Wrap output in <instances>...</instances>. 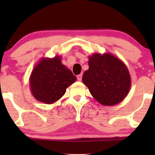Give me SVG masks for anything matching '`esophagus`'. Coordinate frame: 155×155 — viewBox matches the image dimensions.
Listing matches in <instances>:
<instances>
[{
    "instance_id": "esophagus-1",
    "label": "esophagus",
    "mask_w": 155,
    "mask_h": 155,
    "mask_svg": "<svg viewBox=\"0 0 155 155\" xmlns=\"http://www.w3.org/2000/svg\"><path fill=\"white\" fill-rule=\"evenodd\" d=\"M82 74H80V75H78L77 76L78 80H79V81H81V80H82Z\"/></svg>"
}]
</instances>
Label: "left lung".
Returning <instances> with one entry per match:
<instances>
[{
    "label": "left lung",
    "mask_w": 155,
    "mask_h": 155,
    "mask_svg": "<svg viewBox=\"0 0 155 155\" xmlns=\"http://www.w3.org/2000/svg\"><path fill=\"white\" fill-rule=\"evenodd\" d=\"M88 64L82 82L92 97L104 106L121 102L131 86L130 75L125 63L109 53H94L89 56Z\"/></svg>",
    "instance_id": "obj_1"
}]
</instances>
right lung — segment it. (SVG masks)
Returning <instances> with one entry per match:
<instances>
[{"instance_id": "add662e5", "label": "right lung", "mask_w": 155, "mask_h": 155, "mask_svg": "<svg viewBox=\"0 0 155 155\" xmlns=\"http://www.w3.org/2000/svg\"><path fill=\"white\" fill-rule=\"evenodd\" d=\"M71 70L61 63V57L42 58L31 71L29 86L37 101L51 104L60 99L68 86L76 81Z\"/></svg>"}]
</instances>
